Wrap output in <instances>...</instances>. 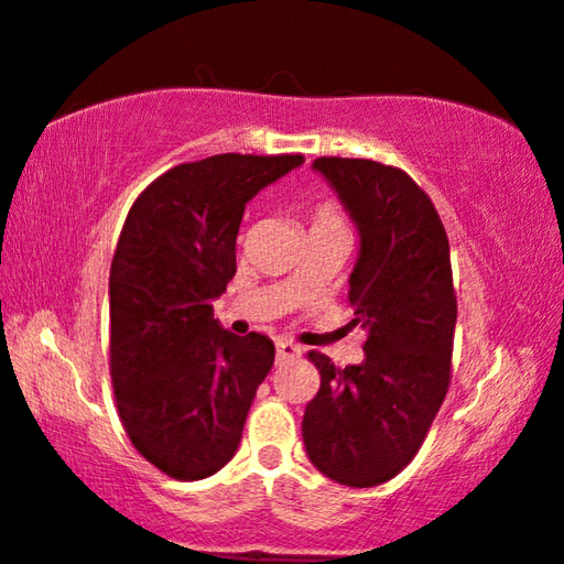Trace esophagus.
<instances>
[{
	"instance_id": "34e87169",
	"label": "esophagus",
	"mask_w": 564,
	"mask_h": 564,
	"mask_svg": "<svg viewBox=\"0 0 564 564\" xmlns=\"http://www.w3.org/2000/svg\"><path fill=\"white\" fill-rule=\"evenodd\" d=\"M299 355H301L299 345L289 343V339H279V343H275V360H279V362L293 360V358H299Z\"/></svg>"
}]
</instances>
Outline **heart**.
Listing matches in <instances>:
<instances>
[{
    "label": "heart",
    "mask_w": 564,
    "mask_h": 564,
    "mask_svg": "<svg viewBox=\"0 0 564 564\" xmlns=\"http://www.w3.org/2000/svg\"><path fill=\"white\" fill-rule=\"evenodd\" d=\"M324 225H343V219L337 217V212L327 204L316 206L314 212V227H324Z\"/></svg>",
    "instance_id": "obj_1"
}]
</instances>
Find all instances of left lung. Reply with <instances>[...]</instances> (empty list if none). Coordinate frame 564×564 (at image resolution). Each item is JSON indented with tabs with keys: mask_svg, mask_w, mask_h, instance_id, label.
<instances>
[{
	"mask_svg": "<svg viewBox=\"0 0 564 564\" xmlns=\"http://www.w3.org/2000/svg\"><path fill=\"white\" fill-rule=\"evenodd\" d=\"M312 169L358 225L347 299L350 327L368 337L360 365L308 352L322 383L301 432L316 470L372 488L414 459L447 395L457 322L449 242L432 199L401 169L365 158H316Z\"/></svg>",
	"mask_w": 564,
	"mask_h": 564,
	"instance_id": "left-lung-1",
	"label": "left lung"
}]
</instances>
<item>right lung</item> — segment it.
<instances>
[{"label": "right lung", "instance_id": "1", "mask_svg": "<svg viewBox=\"0 0 564 564\" xmlns=\"http://www.w3.org/2000/svg\"><path fill=\"white\" fill-rule=\"evenodd\" d=\"M304 155L221 153L158 176L127 214L109 271V372L127 437L176 480L235 457L275 347L237 337L212 301L237 271L245 204Z\"/></svg>", "mask_w": 564, "mask_h": 564}]
</instances>
